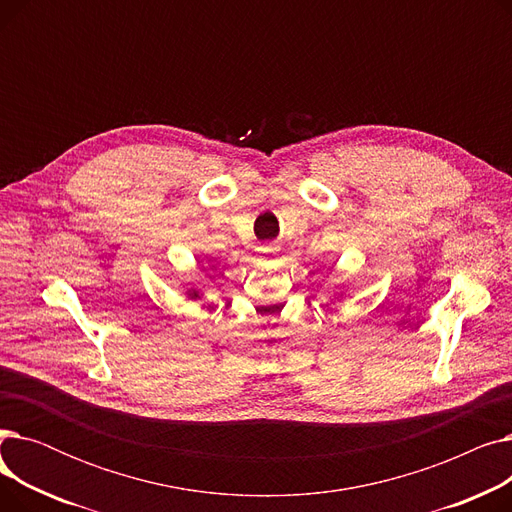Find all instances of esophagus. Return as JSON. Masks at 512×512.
I'll use <instances>...</instances> for the list:
<instances>
[{
  "instance_id": "34e87169",
  "label": "esophagus",
  "mask_w": 512,
  "mask_h": 512,
  "mask_svg": "<svg viewBox=\"0 0 512 512\" xmlns=\"http://www.w3.org/2000/svg\"><path fill=\"white\" fill-rule=\"evenodd\" d=\"M259 251H261L263 255H270V257H274V255L278 253V247H276V245H263V247H259Z\"/></svg>"
}]
</instances>
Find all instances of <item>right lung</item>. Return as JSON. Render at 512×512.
Instances as JSON below:
<instances>
[{"mask_svg": "<svg viewBox=\"0 0 512 512\" xmlns=\"http://www.w3.org/2000/svg\"><path fill=\"white\" fill-rule=\"evenodd\" d=\"M201 288H197V286H191V288H186V297L191 299V301H197V299H201Z\"/></svg>", "mask_w": 512, "mask_h": 512, "instance_id": "1", "label": "right lung"}]
</instances>
